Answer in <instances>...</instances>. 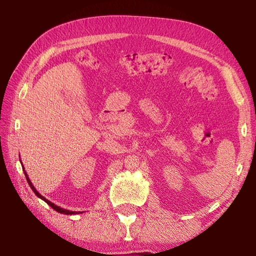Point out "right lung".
I'll return each mask as SVG.
<instances>
[{
	"mask_svg": "<svg viewBox=\"0 0 256 256\" xmlns=\"http://www.w3.org/2000/svg\"><path fill=\"white\" fill-rule=\"evenodd\" d=\"M21 162V160H20ZM22 170H24V176H26V178H27V182H28V184H29V186L30 188H32V190H34V193L36 194V196L40 198H42V200H44L47 204H50L52 208H53L54 210H56L58 212H60V214H82V212H80V211H70V210H66V209H64V208H60V206H56V204H54L53 202H50V200H47L46 198H44L42 196V194L40 193V192H37V190L34 188V185H32V180H29V177H28V175H27V172H26V170H24V164H22Z\"/></svg>",
	"mask_w": 256,
	"mask_h": 256,
	"instance_id": "obj_1",
	"label": "right lung"
}]
</instances>
